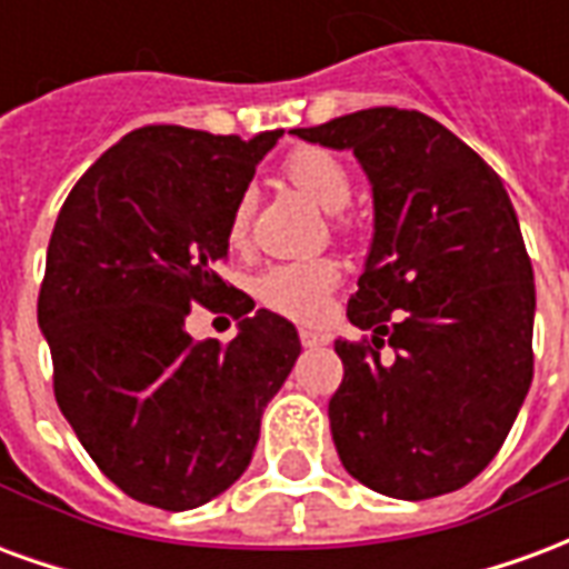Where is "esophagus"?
Returning <instances> with one entry per match:
<instances>
[{
    "mask_svg": "<svg viewBox=\"0 0 569 569\" xmlns=\"http://www.w3.org/2000/svg\"><path fill=\"white\" fill-rule=\"evenodd\" d=\"M298 338H301V345H305V347L329 345V335L317 332V329H301V332H298Z\"/></svg>",
    "mask_w": 569,
    "mask_h": 569,
    "instance_id": "esophagus-1",
    "label": "esophagus"
}]
</instances>
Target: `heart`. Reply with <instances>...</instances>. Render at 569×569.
I'll return each instance as SVG.
<instances>
[{
	"instance_id": "b5f03b06",
	"label": "heart",
	"mask_w": 569,
	"mask_h": 569,
	"mask_svg": "<svg viewBox=\"0 0 569 569\" xmlns=\"http://www.w3.org/2000/svg\"><path fill=\"white\" fill-rule=\"evenodd\" d=\"M283 176L298 194L313 200L326 212L345 210L353 194V182L347 167L335 154L322 149H296L283 163ZM249 228V203L240 200L231 212L228 222V243L240 247L247 240ZM335 228L345 231V219H335ZM341 280L338 261L317 256L305 261H286V264H271L261 271L252 283V296L261 308L283 313L289 320H320L322 310L329 305V296Z\"/></svg>"
}]
</instances>
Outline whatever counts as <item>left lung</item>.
<instances>
[{
	"label": "left lung",
	"instance_id": "1",
	"mask_svg": "<svg viewBox=\"0 0 569 569\" xmlns=\"http://www.w3.org/2000/svg\"><path fill=\"white\" fill-rule=\"evenodd\" d=\"M350 149L375 198V237L335 341L338 457L366 488L429 500L497 457L533 381V268L502 179L436 118L393 106L298 128Z\"/></svg>",
	"mask_w": 569,
	"mask_h": 569
}]
</instances>
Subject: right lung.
Here are the masks:
<instances>
[{
    "label": "right lung",
    "instance_id": "1",
    "mask_svg": "<svg viewBox=\"0 0 569 569\" xmlns=\"http://www.w3.org/2000/svg\"><path fill=\"white\" fill-rule=\"evenodd\" d=\"M280 137L133 130L76 182L48 243L39 326L57 406L109 481L167 512L243 476L301 353L292 322L216 273L231 212ZM194 303L240 319L236 341L194 342Z\"/></svg>",
    "mask_w": 569,
    "mask_h": 569
}]
</instances>
